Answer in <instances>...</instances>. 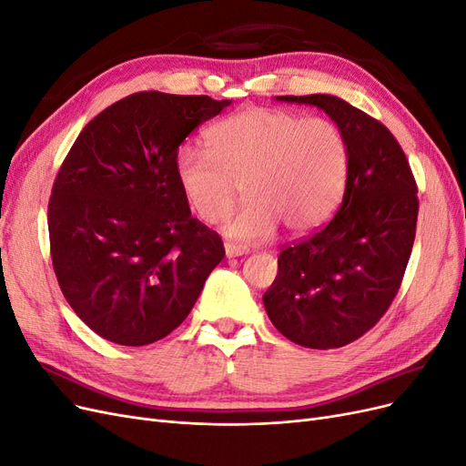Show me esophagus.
<instances>
[{
  "instance_id": "34e87169",
  "label": "esophagus",
  "mask_w": 466,
  "mask_h": 466,
  "mask_svg": "<svg viewBox=\"0 0 466 466\" xmlns=\"http://www.w3.org/2000/svg\"><path fill=\"white\" fill-rule=\"evenodd\" d=\"M247 248L241 247V245H235V243H225V255H228V258H235V257H241V255H247Z\"/></svg>"
}]
</instances>
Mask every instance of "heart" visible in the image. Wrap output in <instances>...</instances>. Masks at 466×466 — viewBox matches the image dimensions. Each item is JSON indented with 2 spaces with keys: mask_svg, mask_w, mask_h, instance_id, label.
Segmentation results:
<instances>
[{
  "mask_svg": "<svg viewBox=\"0 0 466 466\" xmlns=\"http://www.w3.org/2000/svg\"><path fill=\"white\" fill-rule=\"evenodd\" d=\"M350 168L344 132L329 118L281 108H247L206 132V149L177 151L175 178L204 223L221 221L243 180L245 202L225 221L237 241H264L286 225L303 235L327 221L340 202Z\"/></svg>",
  "mask_w": 466,
  "mask_h": 466,
  "instance_id": "obj_1",
  "label": "heart"
}]
</instances>
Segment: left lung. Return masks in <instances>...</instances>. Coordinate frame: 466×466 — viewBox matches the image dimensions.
<instances>
[{
    "instance_id": "obj_1",
    "label": "left lung",
    "mask_w": 466,
    "mask_h": 466,
    "mask_svg": "<svg viewBox=\"0 0 466 466\" xmlns=\"http://www.w3.org/2000/svg\"><path fill=\"white\" fill-rule=\"evenodd\" d=\"M276 98L327 112L348 139L350 168L340 209L279 252L262 301L288 340L340 348L373 329L400 288L416 237L418 187L402 147L379 120L334 95Z\"/></svg>"
}]
</instances>
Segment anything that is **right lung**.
Returning a JSON list of instances; mask_svg holds the SVG:
<instances>
[{"label": "right lung", "instance_id": "obj_1", "mask_svg": "<svg viewBox=\"0 0 466 466\" xmlns=\"http://www.w3.org/2000/svg\"><path fill=\"white\" fill-rule=\"evenodd\" d=\"M229 105L134 93L96 115L64 159L48 202L52 266L69 307L105 340L171 334L225 257L221 237L190 216L175 157Z\"/></svg>", "mask_w": 466, "mask_h": 466}]
</instances>
